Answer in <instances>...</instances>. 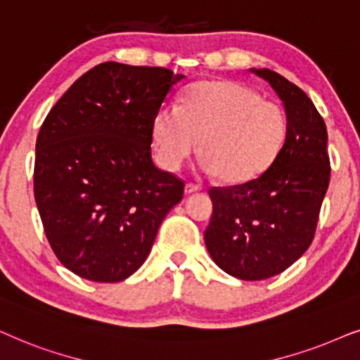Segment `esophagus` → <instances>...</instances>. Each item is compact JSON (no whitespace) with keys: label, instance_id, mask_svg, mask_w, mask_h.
Wrapping results in <instances>:
<instances>
[{"label":"esophagus","instance_id":"obj_1","mask_svg":"<svg viewBox=\"0 0 360 360\" xmlns=\"http://www.w3.org/2000/svg\"><path fill=\"white\" fill-rule=\"evenodd\" d=\"M199 191H200V186L193 184V183H188V184H186V188H184L186 194H194V193H199Z\"/></svg>","mask_w":360,"mask_h":360}]
</instances>
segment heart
<instances>
[{
    "label": "heart",
    "mask_w": 360,
    "mask_h": 360,
    "mask_svg": "<svg viewBox=\"0 0 360 360\" xmlns=\"http://www.w3.org/2000/svg\"><path fill=\"white\" fill-rule=\"evenodd\" d=\"M288 118L275 102L247 85L209 80L193 85L183 105H162L153 120L156 155L166 169H177L200 138L199 166L227 184L262 176L283 150Z\"/></svg>",
    "instance_id": "b5f03b06"
}]
</instances>
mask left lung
Instances as JSON below:
<instances>
[{
  "mask_svg": "<svg viewBox=\"0 0 360 360\" xmlns=\"http://www.w3.org/2000/svg\"><path fill=\"white\" fill-rule=\"evenodd\" d=\"M283 102L288 135L273 165L257 179L209 191L214 212L205 247L229 275L247 281L285 271L308 250L329 186L328 130L300 87L270 69H250Z\"/></svg>",
  "mask_w": 360,
  "mask_h": 360,
  "instance_id": "1",
  "label": "left lung"
}]
</instances>
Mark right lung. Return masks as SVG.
Masks as SVG:
<instances>
[{
    "instance_id": "right-lung-1",
    "label": "right lung",
    "mask_w": 360,
    "mask_h": 360,
    "mask_svg": "<svg viewBox=\"0 0 360 360\" xmlns=\"http://www.w3.org/2000/svg\"><path fill=\"white\" fill-rule=\"evenodd\" d=\"M162 67L103 62L51 108L36 141L34 199L62 265L117 283L150 255L184 183L151 160L153 120L172 85Z\"/></svg>"
}]
</instances>
